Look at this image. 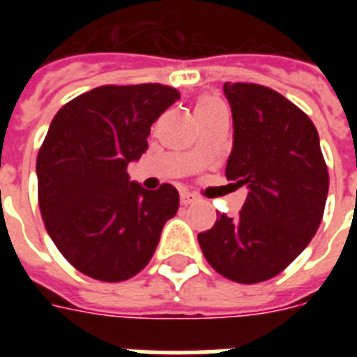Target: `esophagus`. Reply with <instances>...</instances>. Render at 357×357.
<instances>
[{"label":"esophagus","mask_w":357,"mask_h":357,"mask_svg":"<svg viewBox=\"0 0 357 357\" xmlns=\"http://www.w3.org/2000/svg\"><path fill=\"white\" fill-rule=\"evenodd\" d=\"M198 200H200V198H198V195H195V192H189V190H183V192H181V204H183V206L195 204V202Z\"/></svg>","instance_id":"esophagus-1"}]
</instances>
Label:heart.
<instances>
[{"label":"heart","mask_w":357,"mask_h":357,"mask_svg":"<svg viewBox=\"0 0 357 357\" xmlns=\"http://www.w3.org/2000/svg\"><path fill=\"white\" fill-rule=\"evenodd\" d=\"M218 109H224V105L218 102L217 98H211V96H204L200 98L195 105V113H196V119L202 116V114H207V113H213V111H218Z\"/></svg>","instance_id":"1"}]
</instances>
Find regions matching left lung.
<instances>
[{
	"label": "left lung",
	"mask_w": 357,
	"mask_h": 357,
	"mask_svg": "<svg viewBox=\"0 0 357 357\" xmlns=\"http://www.w3.org/2000/svg\"><path fill=\"white\" fill-rule=\"evenodd\" d=\"M234 116L226 178L248 196L235 218L218 215L198 234L207 263L237 283L278 276L321 226L328 168L310 116L280 92L255 83H224Z\"/></svg>",
	"instance_id": "1"
}]
</instances>
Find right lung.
I'll return each instance as SVG.
<instances>
[{
  "label": "right lung",
  "instance_id": "1",
  "mask_svg": "<svg viewBox=\"0 0 357 357\" xmlns=\"http://www.w3.org/2000/svg\"><path fill=\"white\" fill-rule=\"evenodd\" d=\"M174 86L103 85L59 109L36 157L38 206L47 234L70 265L100 282L139 274L162 226L178 213L176 187L146 190L128 165L172 103Z\"/></svg>",
  "mask_w": 357,
  "mask_h": 357
}]
</instances>
